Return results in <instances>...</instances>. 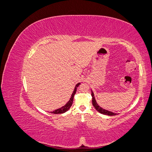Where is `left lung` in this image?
Returning a JSON list of instances; mask_svg holds the SVG:
<instances>
[{
  "mask_svg": "<svg viewBox=\"0 0 152 152\" xmlns=\"http://www.w3.org/2000/svg\"><path fill=\"white\" fill-rule=\"evenodd\" d=\"M91 96L92 97H93V100H92V103H93V105L94 106V107L95 108V109L97 110L98 112H99V113H102V114H104V115H110V116H113V115H115L116 113H113L112 112H110V111H108V110H104V109H103L102 107H100L99 106L98 104V103H96V100H95V98H94V93L93 92L91 91Z\"/></svg>",
  "mask_w": 152,
  "mask_h": 152,
  "instance_id": "8db88e82",
  "label": "left lung"
}]
</instances>
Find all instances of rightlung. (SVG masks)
<instances>
[{"label":"right lung","instance_id":"1","mask_svg":"<svg viewBox=\"0 0 152 152\" xmlns=\"http://www.w3.org/2000/svg\"><path fill=\"white\" fill-rule=\"evenodd\" d=\"M80 85V83H78L75 87V89H74V91H73V93L72 94V96L71 98L70 99V100L68 101V102L65 105L63 106V107L60 108H58L56 110H54V111L52 112L51 113H54V114H58V113H65V112H66L67 110H69V108H70L71 107V106L72 105V103H73V96H74L75 93H76V91H77V87L79 86Z\"/></svg>","mask_w":152,"mask_h":152}]
</instances>
